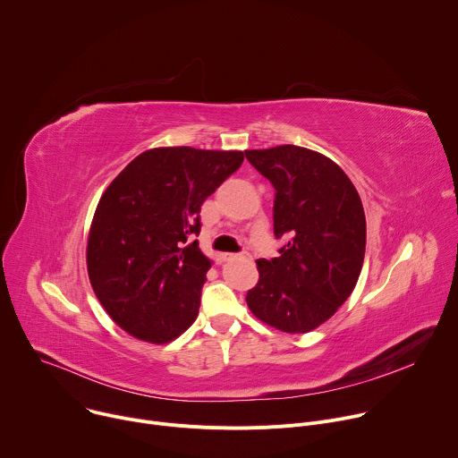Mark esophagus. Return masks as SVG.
Here are the masks:
<instances>
[{
  "label": "esophagus",
  "mask_w": 458,
  "mask_h": 458,
  "mask_svg": "<svg viewBox=\"0 0 458 458\" xmlns=\"http://www.w3.org/2000/svg\"><path fill=\"white\" fill-rule=\"evenodd\" d=\"M225 260H237V259H242V260H251V255L242 251V253H225L223 255Z\"/></svg>",
  "instance_id": "1"
}]
</instances>
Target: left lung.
<instances>
[{"instance_id": "1", "label": "left lung", "mask_w": 458, "mask_h": 458, "mask_svg": "<svg viewBox=\"0 0 458 458\" xmlns=\"http://www.w3.org/2000/svg\"><path fill=\"white\" fill-rule=\"evenodd\" d=\"M276 188L274 233L288 242L259 259L250 311L284 334H308L352 295L364 263L366 217L344 170L315 150L281 145L244 150Z\"/></svg>"}]
</instances>
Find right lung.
I'll list each match as a JSON object with an SVG mask.
<instances>
[{"label":"right lung","mask_w":458,"mask_h":458,"mask_svg":"<svg viewBox=\"0 0 458 458\" xmlns=\"http://www.w3.org/2000/svg\"><path fill=\"white\" fill-rule=\"evenodd\" d=\"M241 150L150 148L106 186L87 242L92 290L140 341L166 344L198 318L212 260L191 241L201 205L241 165Z\"/></svg>","instance_id":"obj_1"}]
</instances>
